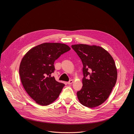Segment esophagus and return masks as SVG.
I'll return each mask as SVG.
<instances>
[{
  "label": "esophagus",
  "mask_w": 134,
  "mask_h": 134,
  "mask_svg": "<svg viewBox=\"0 0 134 134\" xmlns=\"http://www.w3.org/2000/svg\"><path fill=\"white\" fill-rule=\"evenodd\" d=\"M72 83H73V81H72V80H70L69 82H67V84H68V85H70V84H71Z\"/></svg>",
  "instance_id": "esophagus-1"
}]
</instances>
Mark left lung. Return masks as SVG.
<instances>
[{
    "label": "left lung",
    "instance_id": "8db88e82",
    "mask_svg": "<svg viewBox=\"0 0 134 134\" xmlns=\"http://www.w3.org/2000/svg\"><path fill=\"white\" fill-rule=\"evenodd\" d=\"M81 58L84 77L82 89L77 92L80 102L88 108L98 107L109 98L117 79V70L111 54L97 46H71Z\"/></svg>",
    "mask_w": 134,
    "mask_h": 134
}]
</instances>
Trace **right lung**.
I'll return each mask as SVG.
<instances>
[{"label": "right lung", "mask_w": 134, "mask_h": 134, "mask_svg": "<svg viewBox=\"0 0 134 134\" xmlns=\"http://www.w3.org/2000/svg\"><path fill=\"white\" fill-rule=\"evenodd\" d=\"M70 50L60 43H44L31 49L22 58L19 73L22 84L29 96L39 105L45 106L58 98L65 84L51 75L54 62Z\"/></svg>", "instance_id": "obj_1"}]
</instances>
